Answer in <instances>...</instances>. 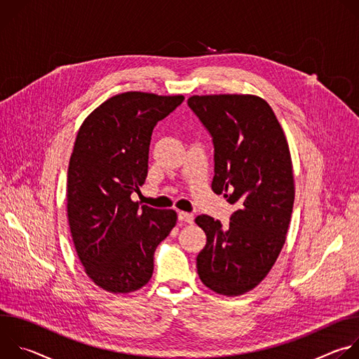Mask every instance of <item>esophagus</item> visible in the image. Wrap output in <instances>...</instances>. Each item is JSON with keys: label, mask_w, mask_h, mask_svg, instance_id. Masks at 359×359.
<instances>
[{"label": "esophagus", "mask_w": 359, "mask_h": 359, "mask_svg": "<svg viewBox=\"0 0 359 359\" xmlns=\"http://www.w3.org/2000/svg\"><path fill=\"white\" fill-rule=\"evenodd\" d=\"M179 220L191 224L194 220V216L191 213H186V212H179Z\"/></svg>", "instance_id": "1"}]
</instances>
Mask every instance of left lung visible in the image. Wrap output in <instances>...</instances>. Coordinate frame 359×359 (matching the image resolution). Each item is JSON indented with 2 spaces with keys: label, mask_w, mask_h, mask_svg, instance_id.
Wrapping results in <instances>:
<instances>
[{
  "label": "left lung",
  "mask_w": 359,
  "mask_h": 359,
  "mask_svg": "<svg viewBox=\"0 0 359 359\" xmlns=\"http://www.w3.org/2000/svg\"><path fill=\"white\" fill-rule=\"evenodd\" d=\"M187 105L213 137L212 189L237 206L226 227L196 217L208 237L197 273L215 292L241 295L266 278L285 243L295 194L288 143L263 97L194 95Z\"/></svg>",
  "instance_id": "8db88e82"
}]
</instances>
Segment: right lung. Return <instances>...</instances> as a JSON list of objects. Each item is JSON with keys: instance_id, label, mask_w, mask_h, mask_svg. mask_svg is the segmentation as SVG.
I'll list each match as a JSON object with an SVG mask.
<instances>
[{"instance_id": "right-lung-1", "label": "right lung", "mask_w": 359, "mask_h": 359, "mask_svg": "<svg viewBox=\"0 0 359 359\" xmlns=\"http://www.w3.org/2000/svg\"><path fill=\"white\" fill-rule=\"evenodd\" d=\"M183 99L119 93L99 105L78 130L68 168V223L85 273L109 292L146 285L156 247L176 226L175 210L139 206L130 194L146 180L153 128Z\"/></svg>"}]
</instances>
